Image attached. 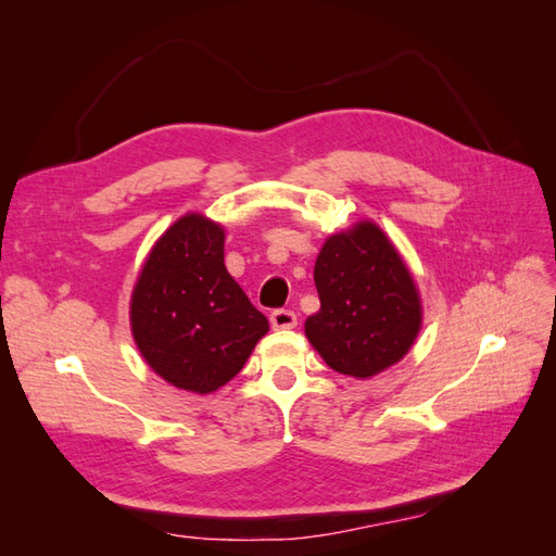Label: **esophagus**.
<instances>
[{
    "label": "esophagus",
    "mask_w": 556,
    "mask_h": 556,
    "mask_svg": "<svg viewBox=\"0 0 556 556\" xmlns=\"http://www.w3.org/2000/svg\"><path fill=\"white\" fill-rule=\"evenodd\" d=\"M271 327L274 329H294L296 327V313L288 308H276L271 313Z\"/></svg>",
    "instance_id": "34e87169"
}]
</instances>
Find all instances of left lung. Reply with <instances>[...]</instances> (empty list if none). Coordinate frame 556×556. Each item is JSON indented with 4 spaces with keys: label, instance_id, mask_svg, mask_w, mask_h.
<instances>
[{
    "label": "left lung",
    "instance_id": "obj_1",
    "mask_svg": "<svg viewBox=\"0 0 556 556\" xmlns=\"http://www.w3.org/2000/svg\"><path fill=\"white\" fill-rule=\"evenodd\" d=\"M319 311L306 336L333 371L371 378L410 350L422 323L415 282L374 223L327 239L315 262Z\"/></svg>",
    "mask_w": 556,
    "mask_h": 556
}]
</instances>
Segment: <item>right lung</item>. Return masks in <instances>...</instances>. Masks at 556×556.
<instances>
[{"instance_id": "1", "label": "right lung", "mask_w": 556, "mask_h": 556, "mask_svg": "<svg viewBox=\"0 0 556 556\" xmlns=\"http://www.w3.org/2000/svg\"><path fill=\"white\" fill-rule=\"evenodd\" d=\"M268 319L225 266V231L185 215L164 231L131 294V333L153 371L208 394L237 376Z\"/></svg>"}]
</instances>
